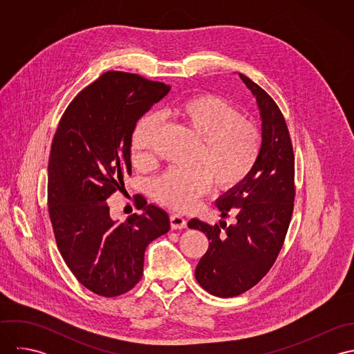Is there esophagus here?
I'll use <instances>...</instances> for the list:
<instances>
[{"instance_id": "1", "label": "esophagus", "mask_w": 354, "mask_h": 354, "mask_svg": "<svg viewBox=\"0 0 354 354\" xmlns=\"http://www.w3.org/2000/svg\"><path fill=\"white\" fill-rule=\"evenodd\" d=\"M170 225L173 229H184L187 227V221L180 214H171L170 215Z\"/></svg>"}]
</instances>
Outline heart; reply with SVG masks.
Here are the masks:
<instances>
[{"label": "heart", "mask_w": 354, "mask_h": 354, "mask_svg": "<svg viewBox=\"0 0 354 354\" xmlns=\"http://www.w3.org/2000/svg\"><path fill=\"white\" fill-rule=\"evenodd\" d=\"M191 135L199 139L191 169H170L152 187L153 196L163 204L187 211L208 192L211 178L223 189L240 184L252 171L261 147L256 127L243 120L232 104L215 95H201L184 102L177 109ZM159 117H145L132 138L135 160L150 156L152 138Z\"/></svg>", "instance_id": "1"}]
</instances>
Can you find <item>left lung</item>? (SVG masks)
I'll list each match as a JSON object with an SVG mask.
<instances>
[{
  "mask_svg": "<svg viewBox=\"0 0 354 354\" xmlns=\"http://www.w3.org/2000/svg\"><path fill=\"white\" fill-rule=\"evenodd\" d=\"M252 93L261 118V147L245 180L216 199L221 216L233 223L208 225L191 219L209 244L195 277L204 290L234 297L253 288L272 267L282 248L295 202V153L285 118L274 100L250 77L239 73ZM224 230L222 231L221 229Z\"/></svg>",
  "mask_w": 354,
  "mask_h": 354,
  "instance_id": "8db88e82",
  "label": "left lung"
}]
</instances>
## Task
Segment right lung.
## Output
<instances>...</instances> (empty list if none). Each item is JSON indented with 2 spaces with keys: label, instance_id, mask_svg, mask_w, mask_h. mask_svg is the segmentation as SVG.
Here are the masks:
<instances>
[{
  "label": "right lung",
  "instance_id": "1",
  "mask_svg": "<svg viewBox=\"0 0 354 354\" xmlns=\"http://www.w3.org/2000/svg\"><path fill=\"white\" fill-rule=\"evenodd\" d=\"M170 86L109 71L82 90L62 114L51 143L48 203L55 243L76 279L115 297L142 278L145 251L170 229L169 215L143 196L142 214L120 222L107 199L131 174L136 122Z\"/></svg>",
  "mask_w": 354,
  "mask_h": 354
}]
</instances>
